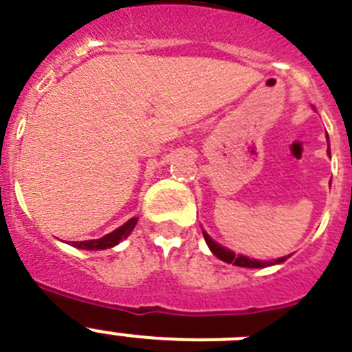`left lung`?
Wrapping results in <instances>:
<instances>
[{
	"instance_id": "obj_1",
	"label": "left lung",
	"mask_w": 352,
	"mask_h": 352,
	"mask_svg": "<svg viewBox=\"0 0 352 352\" xmlns=\"http://www.w3.org/2000/svg\"><path fill=\"white\" fill-rule=\"evenodd\" d=\"M328 153H330V150H328ZM202 234H204V239H206V243H208L209 250L212 251V254L220 258V260H223V262L234 263V265H239V267H248V269H260V267H267L269 263H272V262H260V260H251V258L243 256V254H237V256H235V253H232L230 250H225L223 246L216 244L214 241H212L211 237L206 234V232H202ZM285 260H286V256L279 258V260H276L274 263H281V262H285Z\"/></svg>"
}]
</instances>
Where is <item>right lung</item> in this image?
I'll return each instance as SVG.
<instances>
[{
	"label": "right lung",
	"mask_w": 352,
	"mask_h": 352,
	"mask_svg": "<svg viewBox=\"0 0 352 352\" xmlns=\"http://www.w3.org/2000/svg\"><path fill=\"white\" fill-rule=\"evenodd\" d=\"M138 223V218H131L127 223H124L122 227H118L117 230H113L111 234L104 235L101 239H92V241H80V243H73V246L80 248V250H87V251H92V250H106V248H111L115 244L120 243L122 239H125L129 234L132 232V228L136 227Z\"/></svg>",
	"instance_id": "right-lung-1"
}]
</instances>
